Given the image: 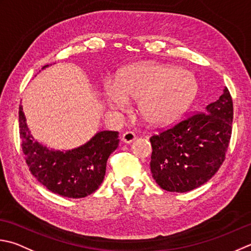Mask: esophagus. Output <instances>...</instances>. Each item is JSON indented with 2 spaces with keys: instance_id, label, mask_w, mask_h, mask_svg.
<instances>
[{
  "instance_id": "1",
  "label": "esophagus",
  "mask_w": 251,
  "mask_h": 251,
  "mask_svg": "<svg viewBox=\"0 0 251 251\" xmlns=\"http://www.w3.org/2000/svg\"><path fill=\"white\" fill-rule=\"evenodd\" d=\"M136 139V135L135 132L132 131H126L122 135V141L125 142V144H130Z\"/></svg>"
}]
</instances>
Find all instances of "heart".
<instances>
[{"label": "heart", "instance_id": "obj_1", "mask_svg": "<svg viewBox=\"0 0 251 251\" xmlns=\"http://www.w3.org/2000/svg\"><path fill=\"white\" fill-rule=\"evenodd\" d=\"M191 73L175 66L139 63L123 70L116 81L107 80L103 96L112 110L124 111L128 100H138V112L150 124H165L188 109L197 95Z\"/></svg>", "mask_w": 251, "mask_h": 251}]
</instances>
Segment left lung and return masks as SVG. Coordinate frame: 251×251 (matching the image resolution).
I'll use <instances>...</instances> for the list:
<instances>
[{
    "instance_id": "left-lung-1",
    "label": "left lung",
    "mask_w": 251,
    "mask_h": 251,
    "mask_svg": "<svg viewBox=\"0 0 251 251\" xmlns=\"http://www.w3.org/2000/svg\"><path fill=\"white\" fill-rule=\"evenodd\" d=\"M233 100L227 88L204 112L151 136L152 177L162 189L186 193L207 183L225 160L232 135Z\"/></svg>"
}]
</instances>
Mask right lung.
Wrapping results in <instances>:
<instances>
[{
  "label": "right lung",
  "instance_id": "obj_1",
  "mask_svg": "<svg viewBox=\"0 0 251 251\" xmlns=\"http://www.w3.org/2000/svg\"><path fill=\"white\" fill-rule=\"evenodd\" d=\"M18 114L25 160L39 183L67 198L87 197L99 188L104 179L106 161L119 147V131H99L78 148L54 150L33 138L22 105Z\"/></svg>",
  "mask_w": 251,
  "mask_h": 251
}]
</instances>
